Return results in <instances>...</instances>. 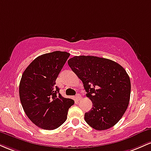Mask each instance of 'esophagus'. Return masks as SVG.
Masks as SVG:
<instances>
[{"label": "esophagus", "instance_id": "esophagus-1", "mask_svg": "<svg viewBox=\"0 0 151 151\" xmlns=\"http://www.w3.org/2000/svg\"><path fill=\"white\" fill-rule=\"evenodd\" d=\"M76 99H77L78 100V101H79V100H80L81 99V95L79 94V93H77V95H76Z\"/></svg>", "mask_w": 151, "mask_h": 151}]
</instances>
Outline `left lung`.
I'll return each instance as SVG.
<instances>
[{
  "mask_svg": "<svg viewBox=\"0 0 151 151\" xmlns=\"http://www.w3.org/2000/svg\"><path fill=\"white\" fill-rule=\"evenodd\" d=\"M72 70L82 81L93 107L84 114L93 129L103 131L119 122L129 106L131 81L124 67L109 59L75 56L68 60Z\"/></svg>",
  "mask_w": 151,
  "mask_h": 151,
  "instance_id": "obj_1",
  "label": "left lung"
}]
</instances>
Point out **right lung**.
<instances>
[{
    "mask_svg": "<svg viewBox=\"0 0 151 151\" xmlns=\"http://www.w3.org/2000/svg\"><path fill=\"white\" fill-rule=\"evenodd\" d=\"M70 54L55 51L37 57L25 69L19 85L24 111L38 127L58 129L67 120L73 99L65 98L56 84L60 71Z\"/></svg>",
    "mask_w": 151,
    "mask_h": 151,
    "instance_id": "right-lung-1",
    "label": "right lung"
}]
</instances>
